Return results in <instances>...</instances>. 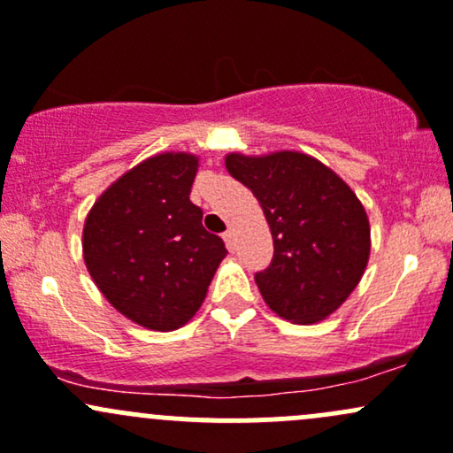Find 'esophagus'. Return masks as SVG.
I'll return each mask as SVG.
<instances>
[{"mask_svg":"<svg viewBox=\"0 0 453 453\" xmlns=\"http://www.w3.org/2000/svg\"><path fill=\"white\" fill-rule=\"evenodd\" d=\"M222 240L226 242V248H228V250H233V248H235V233H233L231 228H228L226 233H222Z\"/></svg>","mask_w":453,"mask_h":453,"instance_id":"1","label":"esophagus"}]
</instances>
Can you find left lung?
Here are the masks:
<instances>
[{
  "label": "left lung",
  "instance_id": "8db88e82",
  "mask_svg": "<svg viewBox=\"0 0 453 453\" xmlns=\"http://www.w3.org/2000/svg\"><path fill=\"white\" fill-rule=\"evenodd\" d=\"M225 166L265 213L274 240L267 270L255 276L265 304L294 324H318L357 289L372 252V228L352 188L298 150L228 153Z\"/></svg>",
  "mask_w": 453,
  "mask_h": 453
}]
</instances>
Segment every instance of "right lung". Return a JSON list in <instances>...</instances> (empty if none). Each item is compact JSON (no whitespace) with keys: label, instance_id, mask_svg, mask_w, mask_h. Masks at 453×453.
Returning <instances> with one entry per match:
<instances>
[{"label":"right lung","instance_id":"1","mask_svg":"<svg viewBox=\"0 0 453 453\" xmlns=\"http://www.w3.org/2000/svg\"><path fill=\"white\" fill-rule=\"evenodd\" d=\"M198 157L166 150L116 179L90 207L81 233L84 264L105 300L157 333L196 315L226 257L189 201Z\"/></svg>","mask_w":453,"mask_h":453}]
</instances>
